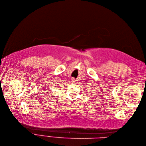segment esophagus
Instances as JSON below:
<instances>
[{
    "label": "esophagus",
    "instance_id": "1",
    "mask_svg": "<svg viewBox=\"0 0 146 146\" xmlns=\"http://www.w3.org/2000/svg\"><path fill=\"white\" fill-rule=\"evenodd\" d=\"M73 82H74V78H72V80Z\"/></svg>",
    "mask_w": 146,
    "mask_h": 146
}]
</instances>
